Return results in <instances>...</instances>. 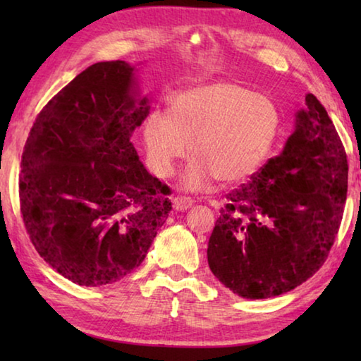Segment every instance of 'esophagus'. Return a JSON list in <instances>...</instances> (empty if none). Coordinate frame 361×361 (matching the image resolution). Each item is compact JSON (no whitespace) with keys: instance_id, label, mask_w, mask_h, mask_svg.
<instances>
[{"instance_id":"obj_1","label":"esophagus","mask_w":361,"mask_h":361,"mask_svg":"<svg viewBox=\"0 0 361 361\" xmlns=\"http://www.w3.org/2000/svg\"><path fill=\"white\" fill-rule=\"evenodd\" d=\"M194 204V200L191 197H186V195H176L173 199V209L178 212H185L189 207Z\"/></svg>"}]
</instances>
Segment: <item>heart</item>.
<instances>
[{"instance_id": "heart-1", "label": "heart", "mask_w": 361, "mask_h": 361, "mask_svg": "<svg viewBox=\"0 0 361 361\" xmlns=\"http://www.w3.org/2000/svg\"><path fill=\"white\" fill-rule=\"evenodd\" d=\"M280 113L267 95L234 82H213L183 90L169 111H152L143 140L151 169L170 176L189 152L195 157L183 178L188 189L213 180L240 183L259 170L277 138Z\"/></svg>"}]
</instances>
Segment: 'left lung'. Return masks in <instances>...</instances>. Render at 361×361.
I'll use <instances>...</instances> for the list:
<instances>
[{"instance_id":"left-lung-1","label":"left lung","mask_w":361,"mask_h":361,"mask_svg":"<svg viewBox=\"0 0 361 361\" xmlns=\"http://www.w3.org/2000/svg\"><path fill=\"white\" fill-rule=\"evenodd\" d=\"M347 156L312 94L280 156L228 194L210 235L213 276L235 295L266 299L305 282L326 261L347 197Z\"/></svg>"}]
</instances>
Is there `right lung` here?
Segmentation results:
<instances>
[{
  "label": "right lung",
  "mask_w": 361,
  "mask_h": 361,
  "mask_svg": "<svg viewBox=\"0 0 361 361\" xmlns=\"http://www.w3.org/2000/svg\"><path fill=\"white\" fill-rule=\"evenodd\" d=\"M133 66L90 65L36 116L22 154L20 212L49 266L84 286L142 264L172 202L140 162L132 133L149 113Z\"/></svg>",
  "instance_id": "right-lung-1"
}]
</instances>
